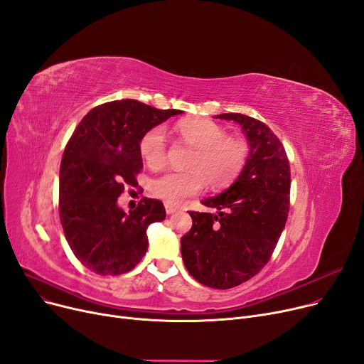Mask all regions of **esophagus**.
<instances>
[{"instance_id":"34e87169","label":"esophagus","mask_w":364,"mask_h":364,"mask_svg":"<svg viewBox=\"0 0 364 364\" xmlns=\"http://www.w3.org/2000/svg\"><path fill=\"white\" fill-rule=\"evenodd\" d=\"M165 211H166V214H168V215H171V214L177 213V211H178V208H177V206H174V205H171V203H166V205H165Z\"/></svg>"}]
</instances>
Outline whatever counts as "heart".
<instances>
[{
	"mask_svg": "<svg viewBox=\"0 0 364 364\" xmlns=\"http://www.w3.org/2000/svg\"><path fill=\"white\" fill-rule=\"evenodd\" d=\"M180 139L193 147L187 158L186 172H168L153 180L151 192L171 205L202 192L205 183L214 188L230 184L247 159V144L242 139L227 137L225 129L211 119H184L176 125ZM140 155L153 168L165 162V129L158 125L147 129L139 143Z\"/></svg>",
	"mask_w": 364,
	"mask_h": 364,
	"instance_id": "heart-1",
	"label": "heart"
}]
</instances>
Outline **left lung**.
Masks as SVG:
<instances>
[{
    "label": "left lung",
    "instance_id": "left-lung-1",
    "mask_svg": "<svg viewBox=\"0 0 364 364\" xmlns=\"http://www.w3.org/2000/svg\"><path fill=\"white\" fill-rule=\"evenodd\" d=\"M214 118L242 127L250 155L230 187L202 200L217 214L188 211L193 225L181 237V257L199 283L230 289L269 262L288 220L291 169L280 140L264 122L242 113Z\"/></svg>",
    "mask_w": 364,
    "mask_h": 364
}]
</instances>
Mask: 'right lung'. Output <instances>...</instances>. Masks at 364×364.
<instances>
[{"mask_svg":"<svg viewBox=\"0 0 364 364\" xmlns=\"http://www.w3.org/2000/svg\"><path fill=\"white\" fill-rule=\"evenodd\" d=\"M181 113L114 100L91 109L73 131L60 164L59 214L72 252L91 272L122 274L144 257L147 227L165 220L164 203L143 198L125 214L118 198L137 184L143 134Z\"/></svg>","mask_w":364,"mask_h":364,"instance_id":"obj_1","label":"right lung"}]
</instances>
